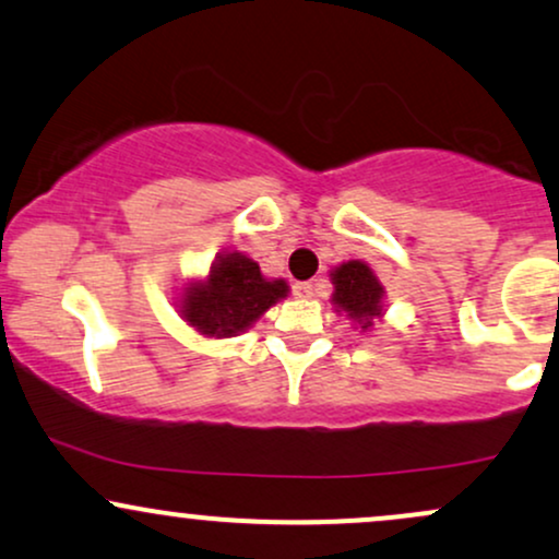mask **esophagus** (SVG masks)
<instances>
[{"instance_id": "1", "label": "esophagus", "mask_w": 559, "mask_h": 559, "mask_svg": "<svg viewBox=\"0 0 559 559\" xmlns=\"http://www.w3.org/2000/svg\"><path fill=\"white\" fill-rule=\"evenodd\" d=\"M312 294H316V286H312L310 281H299V284H294V297L310 299Z\"/></svg>"}]
</instances>
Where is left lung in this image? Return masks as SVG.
Returning a JSON list of instances; mask_svg holds the SVG:
<instances>
[{
    "label": "left lung",
    "instance_id": "1",
    "mask_svg": "<svg viewBox=\"0 0 559 559\" xmlns=\"http://www.w3.org/2000/svg\"><path fill=\"white\" fill-rule=\"evenodd\" d=\"M333 281V297L336 312H346L362 331L373 329V323L383 316V286L360 260L342 262L336 271L331 273Z\"/></svg>",
    "mask_w": 559,
    "mask_h": 559
}]
</instances>
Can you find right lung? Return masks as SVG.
<instances>
[{
  "mask_svg": "<svg viewBox=\"0 0 559 559\" xmlns=\"http://www.w3.org/2000/svg\"><path fill=\"white\" fill-rule=\"evenodd\" d=\"M286 294L284 278L267 281L247 254L226 252L213 262L207 278L186 284L181 318L202 336H239Z\"/></svg>",
  "mask_w": 559,
  "mask_h": 559,
  "instance_id": "right-lung-1",
  "label": "right lung"
}]
</instances>
